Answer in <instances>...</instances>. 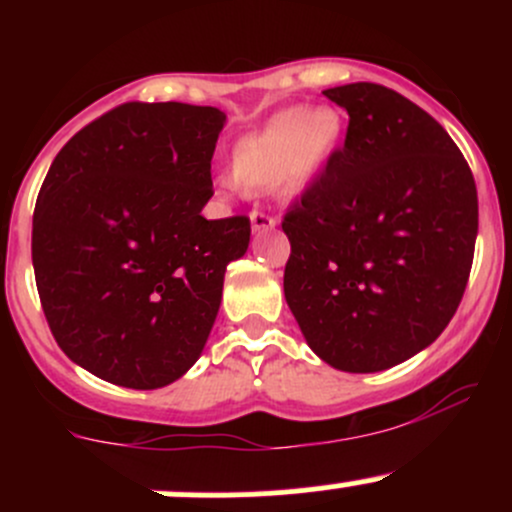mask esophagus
Segmentation results:
<instances>
[{
	"mask_svg": "<svg viewBox=\"0 0 512 512\" xmlns=\"http://www.w3.org/2000/svg\"><path fill=\"white\" fill-rule=\"evenodd\" d=\"M250 223H252V231L255 233H262V231H269V228L276 226V219L272 214H267V211H250Z\"/></svg>",
	"mask_w": 512,
	"mask_h": 512,
	"instance_id": "obj_1",
	"label": "esophagus"
}]
</instances>
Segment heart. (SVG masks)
<instances>
[{"instance_id": "heart-1", "label": "heart", "mask_w": 512, "mask_h": 512, "mask_svg": "<svg viewBox=\"0 0 512 512\" xmlns=\"http://www.w3.org/2000/svg\"><path fill=\"white\" fill-rule=\"evenodd\" d=\"M342 139V117L332 108H289L233 149V180L245 190L279 187L303 192Z\"/></svg>"}]
</instances>
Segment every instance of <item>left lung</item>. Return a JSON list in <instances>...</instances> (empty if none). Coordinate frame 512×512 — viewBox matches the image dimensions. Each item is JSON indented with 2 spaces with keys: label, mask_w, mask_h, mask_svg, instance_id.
Segmentation results:
<instances>
[{
  "label": "left lung",
  "mask_w": 512,
  "mask_h": 512,
  "mask_svg": "<svg viewBox=\"0 0 512 512\" xmlns=\"http://www.w3.org/2000/svg\"><path fill=\"white\" fill-rule=\"evenodd\" d=\"M325 93L344 146L286 209L284 293L310 349L375 373L440 337L467 289L479 228L474 175L450 134L392 88Z\"/></svg>",
  "instance_id": "1"
}]
</instances>
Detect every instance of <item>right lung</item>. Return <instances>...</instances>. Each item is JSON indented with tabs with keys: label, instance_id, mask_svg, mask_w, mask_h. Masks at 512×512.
Wrapping results in <instances>:
<instances>
[{
	"label": "right lung",
	"instance_id": "add662e5",
	"mask_svg": "<svg viewBox=\"0 0 512 512\" xmlns=\"http://www.w3.org/2000/svg\"><path fill=\"white\" fill-rule=\"evenodd\" d=\"M211 105L122 103L55 156L33 211L40 305L60 349L108 383L156 390L202 354L248 216L207 221Z\"/></svg>",
	"mask_w": 512,
	"mask_h": 512
}]
</instances>
